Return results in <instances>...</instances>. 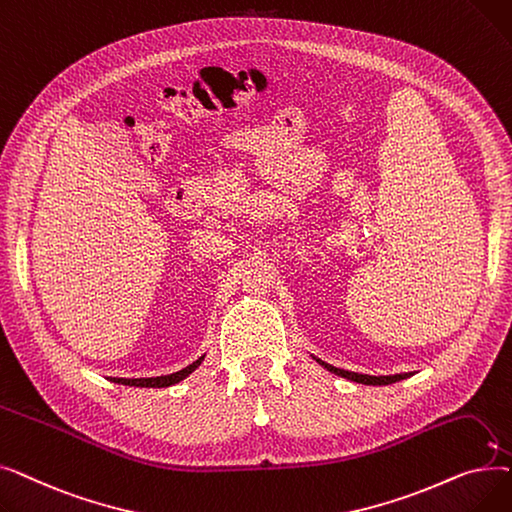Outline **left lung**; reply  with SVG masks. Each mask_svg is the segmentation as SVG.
I'll list each match as a JSON object with an SVG mask.
<instances>
[{"label":"left lung","mask_w":512,"mask_h":512,"mask_svg":"<svg viewBox=\"0 0 512 512\" xmlns=\"http://www.w3.org/2000/svg\"><path fill=\"white\" fill-rule=\"evenodd\" d=\"M315 359V357H313ZM319 365H324L328 371L340 375V378H346L351 382H357V384H365V386H388V384H394V382H400V380H407L411 378L413 373H396V375H365V373H355V371H346V369H338L330 363H324L321 359H315Z\"/></svg>","instance_id":"obj_1"}]
</instances>
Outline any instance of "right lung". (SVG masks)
Wrapping results in <instances>:
<instances>
[{
	"label": "right lung",
	"mask_w": 512,
	"mask_h": 512,
	"mask_svg": "<svg viewBox=\"0 0 512 512\" xmlns=\"http://www.w3.org/2000/svg\"><path fill=\"white\" fill-rule=\"evenodd\" d=\"M203 359H205V355L199 357L195 363H191L188 367H184L176 373H170V375H159V378H132V380H128V378H107V380L114 382V384H122V386H134V388H168V386H174V384L182 382L184 378H188V375H191L203 363Z\"/></svg>",
	"instance_id": "obj_1"
}]
</instances>
